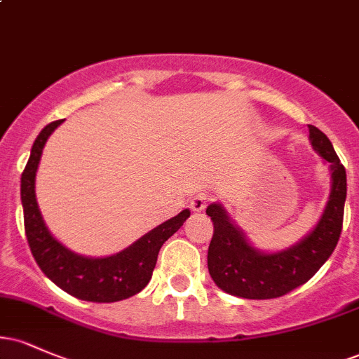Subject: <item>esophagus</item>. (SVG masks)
Returning <instances> with one entry per match:
<instances>
[{
  "label": "esophagus",
  "instance_id": "1",
  "mask_svg": "<svg viewBox=\"0 0 359 359\" xmlns=\"http://www.w3.org/2000/svg\"><path fill=\"white\" fill-rule=\"evenodd\" d=\"M208 204H209V196H208V194L201 192V194H197V196L192 197L191 209L194 212H201V211H204L205 205H208Z\"/></svg>",
  "mask_w": 359,
  "mask_h": 359
}]
</instances>
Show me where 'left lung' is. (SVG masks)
Masks as SVG:
<instances>
[{"label":"left lung","mask_w":359,"mask_h":359,"mask_svg":"<svg viewBox=\"0 0 359 359\" xmlns=\"http://www.w3.org/2000/svg\"><path fill=\"white\" fill-rule=\"evenodd\" d=\"M309 142L329 163L331 191L317 224L297 243L282 250H259L221 203L216 201L205 209L214 226L208 250L209 275L226 294L253 300L282 297L314 277L334 251L343 228L346 170L319 128L309 125Z\"/></svg>","instance_id":"obj_1"}]
</instances>
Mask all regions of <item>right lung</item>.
Returning <instances> with one entry per match:
<instances>
[{"mask_svg": "<svg viewBox=\"0 0 359 359\" xmlns=\"http://www.w3.org/2000/svg\"><path fill=\"white\" fill-rule=\"evenodd\" d=\"M64 119L47 125L32 147L30 158L22 174V205L25 233L36 265L48 278L72 297L88 302H118L133 297L150 282L162 245L180 229L191 216L184 209L156 228L143 234L125 250L109 257H86L76 253L48 231L35 194V179L43 147Z\"/></svg>", "mask_w": 359, "mask_h": 359, "instance_id": "obj_1", "label": "right lung"}]
</instances>
